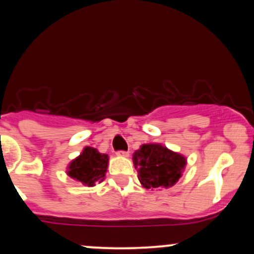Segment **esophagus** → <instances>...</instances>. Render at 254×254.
Instances as JSON below:
<instances>
[{"label": "esophagus", "instance_id": "34e87169", "mask_svg": "<svg viewBox=\"0 0 254 254\" xmlns=\"http://www.w3.org/2000/svg\"><path fill=\"white\" fill-rule=\"evenodd\" d=\"M129 151H123V150H119L117 151V156H122V157H127L129 156Z\"/></svg>", "mask_w": 254, "mask_h": 254}]
</instances>
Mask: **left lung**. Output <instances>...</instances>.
I'll return each mask as SVG.
<instances>
[{"instance_id":"8db88e82","label":"left lung","mask_w":254,"mask_h":254,"mask_svg":"<svg viewBox=\"0 0 254 254\" xmlns=\"http://www.w3.org/2000/svg\"><path fill=\"white\" fill-rule=\"evenodd\" d=\"M138 180L144 189H170L185 171L188 159L161 143H144L132 155Z\"/></svg>"}]
</instances>
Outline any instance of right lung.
<instances>
[{
    "mask_svg": "<svg viewBox=\"0 0 254 254\" xmlns=\"http://www.w3.org/2000/svg\"><path fill=\"white\" fill-rule=\"evenodd\" d=\"M109 155L100 153L97 148L84 147L78 156L69 162L66 174L84 186H93L104 182L109 166Z\"/></svg>",
    "mask_w": 254,
    "mask_h": 254,
    "instance_id": "1",
    "label": "right lung"
}]
</instances>
